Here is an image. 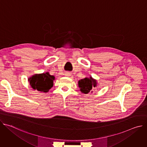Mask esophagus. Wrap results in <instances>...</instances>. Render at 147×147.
Here are the masks:
<instances>
[{
	"label": "esophagus",
	"mask_w": 147,
	"mask_h": 147,
	"mask_svg": "<svg viewBox=\"0 0 147 147\" xmlns=\"http://www.w3.org/2000/svg\"><path fill=\"white\" fill-rule=\"evenodd\" d=\"M65 76H70V73H65Z\"/></svg>",
	"instance_id": "esophagus-1"
}]
</instances>
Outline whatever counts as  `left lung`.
Wrapping results in <instances>:
<instances>
[{"label":"left lung","instance_id":"1","mask_svg":"<svg viewBox=\"0 0 147 147\" xmlns=\"http://www.w3.org/2000/svg\"><path fill=\"white\" fill-rule=\"evenodd\" d=\"M78 86L82 93L87 94L89 92L92 93V91L98 86L97 80L93 78L92 76L81 79L78 81Z\"/></svg>","mask_w":147,"mask_h":147}]
</instances>
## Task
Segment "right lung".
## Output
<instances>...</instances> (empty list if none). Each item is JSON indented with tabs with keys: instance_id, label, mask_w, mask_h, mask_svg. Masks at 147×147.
Listing matches in <instances>:
<instances>
[{
	"instance_id": "add662e5",
	"label": "right lung",
	"mask_w": 147,
	"mask_h": 147,
	"mask_svg": "<svg viewBox=\"0 0 147 147\" xmlns=\"http://www.w3.org/2000/svg\"><path fill=\"white\" fill-rule=\"evenodd\" d=\"M55 77L52 76L49 73L47 72L41 74H35L28 80L31 87L34 90L41 92H48L53 86V80Z\"/></svg>"
}]
</instances>
